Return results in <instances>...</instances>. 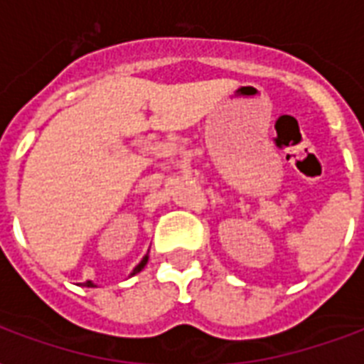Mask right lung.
<instances>
[{
	"mask_svg": "<svg viewBox=\"0 0 364 364\" xmlns=\"http://www.w3.org/2000/svg\"><path fill=\"white\" fill-rule=\"evenodd\" d=\"M147 260H149V253L145 255V257H143V259H141V262H139V264H137L136 268L132 270L130 276H136L137 272H141L143 268H145V264H147ZM85 287H96V283H94V282H87V283H85Z\"/></svg>",
	"mask_w": 364,
	"mask_h": 364,
	"instance_id": "add662e5",
	"label": "right lung"
}]
</instances>
